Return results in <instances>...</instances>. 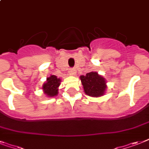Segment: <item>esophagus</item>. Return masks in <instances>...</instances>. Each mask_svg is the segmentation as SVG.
<instances>
[{"label": "esophagus", "mask_w": 149, "mask_h": 149, "mask_svg": "<svg viewBox=\"0 0 149 149\" xmlns=\"http://www.w3.org/2000/svg\"><path fill=\"white\" fill-rule=\"evenodd\" d=\"M69 73L72 76V75L76 74V73H77V72H76V70H75L74 68H71L69 70Z\"/></svg>", "instance_id": "esophagus-1"}]
</instances>
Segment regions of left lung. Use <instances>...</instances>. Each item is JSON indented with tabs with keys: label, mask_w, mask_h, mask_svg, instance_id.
Returning <instances> with one entry per match:
<instances>
[{
	"label": "left lung",
	"mask_w": 149,
	"mask_h": 149,
	"mask_svg": "<svg viewBox=\"0 0 149 149\" xmlns=\"http://www.w3.org/2000/svg\"><path fill=\"white\" fill-rule=\"evenodd\" d=\"M79 78L86 95L93 97H100L105 94L107 88L106 79L98 74V72H88L85 76H80Z\"/></svg>",
	"instance_id": "8db88e82"
}]
</instances>
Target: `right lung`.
I'll list each match as a JSON object with an SVG mask.
<instances>
[{
  "instance_id": "1",
  "label": "right lung",
  "mask_w": 149,
  "mask_h": 149,
  "mask_svg": "<svg viewBox=\"0 0 149 149\" xmlns=\"http://www.w3.org/2000/svg\"><path fill=\"white\" fill-rule=\"evenodd\" d=\"M61 79L55 75H51L47 79V82L43 85V93L49 97H54L58 94V87L60 86Z\"/></svg>"
}]
</instances>
